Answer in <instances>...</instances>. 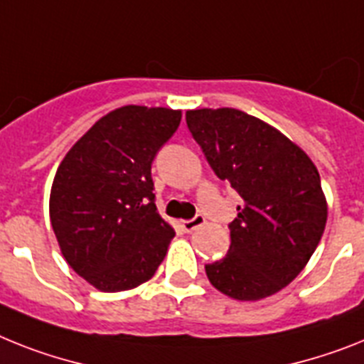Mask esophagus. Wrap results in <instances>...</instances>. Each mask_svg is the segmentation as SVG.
Here are the masks:
<instances>
[{"instance_id":"34e87169","label":"esophagus","mask_w":364,"mask_h":364,"mask_svg":"<svg viewBox=\"0 0 364 364\" xmlns=\"http://www.w3.org/2000/svg\"><path fill=\"white\" fill-rule=\"evenodd\" d=\"M205 224V218L201 215H196L194 218L191 220H183L181 222V229L185 231V233H191V231H194V229H198L200 225Z\"/></svg>"}]
</instances>
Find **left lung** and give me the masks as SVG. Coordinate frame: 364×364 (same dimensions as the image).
Masks as SVG:
<instances>
[{
	"instance_id": "1",
	"label": "left lung",
	"mask_w": 364,
	"mask_h": 364,
	"mask_svg": "<svg viewBox=\"0 0 364 364\" xmlns=\"http://www.w3.org/2000/svg\"><path fill=\"white\" fill-rule=\"evenodd\" d=\"M187 125L213 172L242 198L228 255L205 264L207 277L235 300L276 294L322 239L328 205L318 170L285 135L239 109L187 111Z\"/></svg>"
}]
</instances>
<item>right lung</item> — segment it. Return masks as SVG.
<instances>
[{"label": "right lung", "mask_w": 364, "mask_h": 364, "mask_svg": "<svg viewBox=\"0 0 364 364\" xmlns=\"http://www.w3.org/2000/svg\"><path fill=\"white\" fill-rule=\"evenodd\" d=\"M181 111L125 105L96 122L57 168L50 218L64 259L103 292L151 279L176 231L157 213L151 163Z\"/></svg>", "instance_id": "add662e5"}]
</instances>
